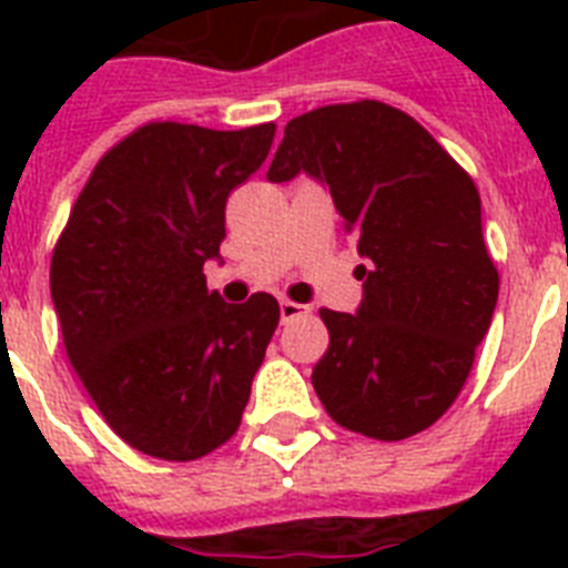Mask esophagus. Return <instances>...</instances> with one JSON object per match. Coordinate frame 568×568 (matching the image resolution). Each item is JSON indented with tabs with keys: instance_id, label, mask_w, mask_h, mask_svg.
<instances>
[{
	"instance_id": "esophagus-1",
	"label": "esophagus",
	"mask_w": 568,
	"mask_h": 568,
	"mask_svg": "<svg viewBox=\"0 0 568 568\" xmlns=\"http://www.w3.org/2000/svg\"><path fill=\"white\" fill-rule=\"evenodd\" d=\"M306 315H310V306L294 301H280V318H283V324H288L294 318H306Z\"/></svg>"
}]
</instances>
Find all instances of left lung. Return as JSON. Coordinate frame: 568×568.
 <instances>
[{"mask_svg": "<svg viewBox=\"0 0 568 568\" xmlns=\"http://www.w3.org/2000/svg\"><path fill=\"white\" fill-rule=\"evenodd\" d=\"M301 171L327 182L368 262L356 315L321 310L329 347L312 386L345 430L379 442L427 430L466 386L498 301L475 180L418 120L377 100L288 120L267 180Z\"/></svg>", "mask_w": 568, "mask_h": 568, "instance_id": "1", "label": "left lung"}]
</instances>
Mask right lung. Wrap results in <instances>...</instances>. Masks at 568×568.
<instances>
[{
	"label": "right lung",
	"mask_w": 568,
	"mask_h": 568,
	"mask_svg": "<svg viewBox=\"0 0 568 568\" xmlns=\"http://www.w3.org/2000/svg\"><path fill=\"white\" fill-rule=\"evenodd\" d=\"M274 135V123H144L97 162L58 235L49 288L64 351L141 454L189 463L239 430L280 303L265 292L223 303L203 265L226 239V200Z\"/></svg>",
	"instance_id": "add662e5"
}]
</instances>
